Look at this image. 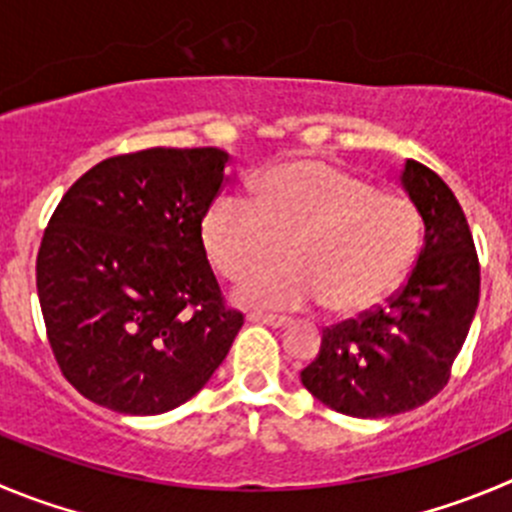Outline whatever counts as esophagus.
<instances>
[{
	"label": "esophagus",
	"instance_id": "1",
	"mask_svg": "<svg viewBox=\"0 0 512 512\" xmlns=\"http://www.w3.org/2000/svg\"><path fill=\"white\" fill-rule=\"evenodd\" d=\"M247 318L255 323H265V326H272V328H285L290 323V318H285V315H272V313H250Z\"/></svg>",
	"mask_w": 512,
	"mask_h": 512
}]
</instances>
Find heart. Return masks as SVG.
<instances>
[{"label":"heart","mask_w":512,"mask_h":512,"mask_svg":"<svg viewBox=\"0 0 512 512\" xmlns=\"http://www.w3.org/2000/svg\"><path fill=\"white\" fill-rule=\"evenodd\" d=\"M202 240L227 280H245L282 254L291 262L255 276L240 300L300 308L323 298L328 308L371 303L409 270L419 219L407 199L371 189L369 181L315 159L267 171L250 199L224 197L209 209Z\"/></svg>","instance_id":"b5f03b06"}]
</instances>
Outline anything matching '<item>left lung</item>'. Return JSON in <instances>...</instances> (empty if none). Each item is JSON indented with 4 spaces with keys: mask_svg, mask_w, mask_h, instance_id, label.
Masks as SVG:
<instances>
[{
    "mask_svg": "<svg viewBox=\"0 0 512 512\" xmlns=\"http://www.w3.org/2000/svg\"><path fill=\"white\" fill-rule=\"evenodd\" d=\"M401 186L424 222L417 265L386 305L326 328L315 361L300 371L315 399L348 417H394L437 396L480 300L475 242L450 186L414 159Z\"/></svg>",
    "mask_w": 512,
    "mask_h": 512,
    "instance_id": "1",
    "label": "left lung"
}]
</instances>
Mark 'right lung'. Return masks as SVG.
I'll use <instances>...</instances> for the list:
<instances>
[{"label": "right lung", "mask_w": 512, "mask_h": 512, "mask_svg": "<svg viewBox=\"0 0 512 512\" xmlns=\"http://www.w3.org/2000/svg\"><path fill=\"white\" fill-rule=\"evenodd\" d=\"M222 148H146L85 171L37 252V295L62 376L100 407L164 414L197 394L240 333L207 262L202 219Z\"/></svg>", "instance_id": "1"}]
</instances>
